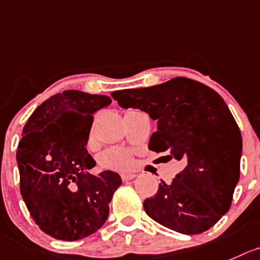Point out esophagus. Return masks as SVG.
<instances>
[{"instance_id": "34e87169", "label": "esophagus", "mask_w": 260, "mask_h": 260, "mask_svg": "<svg viewBox=\"0 0 260 260\" xmlns=\"http://www.w3.org/2000/svg\"><path fill=\"white\" fill-rule=\"evenodd\" d=\"M134 177H137V175L130 174V172H126V174H121V179H122V181H128V180H133Z\"/></svg>"}]
</instances>
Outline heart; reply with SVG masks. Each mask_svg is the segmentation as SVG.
<instances>
[{
  "mask_svg": "<svg viewBox=\"0 0 260 260\" xmlns=\"http://www.w3.org/2000/svg\"><path fill=\"white\" fill-rule=\"evenodd\" d=\"M98 160L103 169L116 170V171H123L133 166L132 153L121 148H111L105 150L100 155Z\"/></svg>",
  "mask_w": 260,
  "mask_h": 260,
  "instance_id": "heart-1",
  "label": "heart"
}]
</instances>
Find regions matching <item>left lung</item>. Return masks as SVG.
Wrapping results in <instances>:
<instances>
[{"mask_svg": "<svg viewBox=\"0 0 260 260\" xmlns=\"http://www.w3.org/2000/svg\"><path fill=\"white\" fill-rule=\"evenodd\" d=\"M122 108L157 120L148 148L169 152L182 170L144 200L148 216L185 235L207 231L227 213L239 182L243 138L221 95L187 78L111 93Z\"/></svg>", "mask_w": 260, "mask_h": 260, "instance_id": "obj_1", "label": "left lung"}]
</instances>
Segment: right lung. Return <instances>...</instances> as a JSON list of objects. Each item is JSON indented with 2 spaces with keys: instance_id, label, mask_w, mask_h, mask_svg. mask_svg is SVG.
I'll use <instances>...</instances> for the list:
<instances>
[{
  "instance_id": "obj_1",
  "label": "right lung",
  "mask_w": 260,
  "mask_h": 260,
  "mask_svg": "<svg viewBox=\"0 0 260 260\" xmlns=\"http://www.w3.org/2000/svg\"><path fill=\"white\" fill-rule=\"evenodd\" d=\"M112 102L107 95L63 90L38 106L23 128L16 160L20 192L39 229L53 239L75 241L107 219L120 175L88 170L93 115Z\"/></svg>"
}]
</instances>
